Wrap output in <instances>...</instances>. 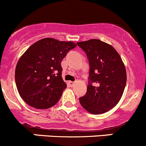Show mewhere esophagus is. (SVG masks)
Returning <instances> with one entry per match:
<instances>
[{
	"label": "esophagus",
	"instance_id": "esophagus-1",
	"mask_svg": "<svg viewBox=\"0 0 146 146\" xmlns=\"http://www.w3.org/2000/svg\"><path fill=\"white\" fill-rule=\"evenodd\" d=\"M69 84H70V86H73L74 85L75 82H71V81H70V82H69Z\"/></svg>",
	"mask_w": 146,
	"mask_h": 146
}]
</instances>
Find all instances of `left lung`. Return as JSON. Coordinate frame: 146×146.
Wrapping results in <instances>:
<instances>
[{"mask_svg": "<svg viewBox=\"0 0 146 146\" xmlns=\"http://www.w3.org/2000/svg\"><path fill=\"white\" fill-rule=\"evenodd\" d=\"M88 57L90 66L86 94L79 98L81 105L92 114L106 113L121 98L126 71L121 57L111 44L98 39L78 42Z\"/></svg>", "mask_w": 146, "mask_h": 146, "instance_id": "1", "label": "left lung"}]
</instances>
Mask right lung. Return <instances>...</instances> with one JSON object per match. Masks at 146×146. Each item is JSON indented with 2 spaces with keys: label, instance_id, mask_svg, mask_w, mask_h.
Here are the masks:
<instances>
[{
  "label": "right lung",
  "instance_id": "right-lung-1",
  "mask_svg": "<svg viewBox=\"0 0 146 146\" xmlns=\"http://www.w3.org/2000/svg\"><path fill=\"white\" fill-rule=\"evenodd\" d=\"M75 47L72 41L47 37L32 44L21 56L15 68V84L29 106L46 109L58 102L67 87L61 62Z\"/></svg>",
  "mask_w": 146,
  "mask_h": 146
}]
</instances>
